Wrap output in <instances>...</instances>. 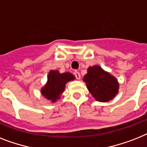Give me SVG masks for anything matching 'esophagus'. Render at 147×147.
Instances as JSON below:
<instances>
[{
    "label": "esophagus",
    "mask_w": 147,
    "mask_h": 147,
    "mask_svg": "<svg viewBox=\"0 0 147 147\" xmlns=\"http://www.w3.org/2000/svg\"><path fill=\"white\" fill-rule=\"evenodd\" d=\"M74 75L76 76V79L79 80L80 78H81V75H80V73L78 71H75V72H74Z\"/></svg>",
    "instance_id": "obj_1"
}]
</instances>
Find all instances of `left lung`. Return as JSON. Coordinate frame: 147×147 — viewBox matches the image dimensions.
<instances>
[{"mask_svg": "<svg viewBox=\"0 0 147 147\" xmlns=\"http://www.w3.org/2000/svg\"><path fill=\"white\" fill-rule=\"evenodd\" d=\"M83 81L89 92L99 102H109L119 91V85L116 78L99 65L88 68Z\"/></svg>", "mask_w": 147, "mask_h": 147, "instance_id": "obj_1", "label": "left lung"}]
</instances>
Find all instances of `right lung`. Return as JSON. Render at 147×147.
<instances>
[{
	"label": "right lung",
	"mask_w": 147,
	"mask_h": 147,
	"mask_svg": "<svg viewBox=\"0 0 147 147\" xmlns=\"http://www.w3.org/2000/svg\"><path fill=\"white\" fill-rule=\"evenodd\" d=\"M75 79V76L70 72L59 73L57 70L50 71L47 76V82L41 88V94L51 102H56L60 98V95L65 90V84Z\"/></svg>",
	"instance_id": "obj_1"
}]
</instances>
